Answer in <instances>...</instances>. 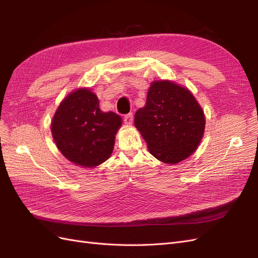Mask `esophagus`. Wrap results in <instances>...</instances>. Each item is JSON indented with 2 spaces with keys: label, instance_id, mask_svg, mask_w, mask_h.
Here are the masks:
<instances>
[{
  "label": "esophagus",
  "instance_id": "esophagus-1",
  "mask_svg": "<svg viewBox=\"0 0 258 258\" xmlns=\"http://www.w3.org/2000/svg\"><path fill=\"white\" fill-rule=\"evenodd\" d=\"M132 120H134V113H129V114L123 116L124 123L130 124V123H132Z\"/></svg>",
  "mask_w": 258,
  "mask_h": 258
}]
</instances>
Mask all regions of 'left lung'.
Here are the masks:
<instances>
[{"instance_id": "left-lung-1", "label": "left lung", "mask_w": 258, "mask_h": 258, "mask_svg": "<svg viewBox=\"0 0 258 258\" xmlns=\"http://www.w3.org/2000/svg\"><path fill=\"white\" fill-rule=\"evenodd\" d=\"M151 154L166 163H177L190 156L204 136V111L191 93L174 83H152L146 105L135 115Z\"/></svg>"}]
</instances>
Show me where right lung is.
<instances>
[{
	"mask_svg": "<svg viewBox=\"0 0 258 258\" xmlns=\"http://www.w3.org/2000/svg\"><path fill=\"white\" fill-rule=\"evenodd\" d=\"M120 124L119 115L101 111L97 96L84 88L62 101L52 118L51 134L66 158L92 168L111 156Z\"/></svg>",
	"mask_w": 258,
	"mask_h": 258,
	"instance_id": "1",
	"label": "right lung"
}]
</instances>
